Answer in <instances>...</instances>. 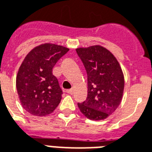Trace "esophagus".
<instances>
[{"label": "esophagus", "mask_w": 152, "mask_h": 152, "mask_svg": "<svg viewBox=\"0 0 152 152\" xmlns=\"http://www.w3.org/2000/svg\"><path fill=\"white\" fill-rule=\"evenodd\" d=\"M73 92H74V89H67V90H66V93H67V94H72Z\"/></svg>", "instance_id": "34e87169"}]
</instances>
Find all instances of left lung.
Segmentation results:
<instances>
[{"instance_id": "8db88e82", "label": "left lung", "mask_w": 152, "mask_h": 152, "mask_svg": "<svg viewBox=\"0 0 152 152\" xmlns=\"http://www.w3.org/2000/svg\"><path fill=\"white\" fill-rule=\"evenodd\" d=\"M76 50L86 67L88 80L87 99L78 103V107L89 120H104L116 110L122 100L124 79L120 63L101 45Z\"/></svg>"}]
</instances>
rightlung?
I'll use <instances>...</instances> for the list:
<instances>
[{
	"label": "right lung",
	"instance_id": "obj_1",
	"mask_svg": "<svg viewBox=\"0 0 152 152\" xmlns=\"http://www.w3.org/2000/svg\"><path fill=\"white\" fill-rule=\"evenodd\" d=\"M69 50L55 44L45 43L28 53L18 69L16 88L23 107L30 114L45 116L55 110L63 91L53 67Z\"/></svg>",
	"mask_w": 152,
	"mask_h": 152
}]
</instances>
